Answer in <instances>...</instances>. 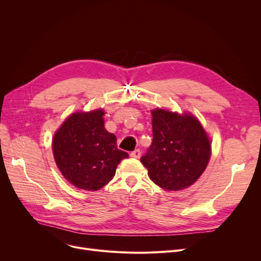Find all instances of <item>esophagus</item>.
Returning <instances> with one entry per match:
<instances>
[{
	"mask_svg": "<svg viewBox=\"0 0 261 261\" xmlns=\"http://www.w3.org/2000/svg\"><path fill=\"white\" fill-rule=\"evenodd\" d=\"M131 158H134V159H140L141 158V150L140 149H135L134 151H132L130 153Z\"/></svg>",
	"mask_w": 261,
	"mask_h": 261,
	"instance_id": "1",
	"label": "esophagus"
}]
</instances>
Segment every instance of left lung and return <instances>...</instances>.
Returning a JSON list of instances; mask_svg holds the SVG:
<instances>
[{"mask_svg":"<svg viewBox=\"0 0 261 261\" xmlns=\"http://www.w3.org/2000/svg\"><path fill=\"white\" fill-rule=\"evenodd\" d=\"M152 113V143L141 158L152 182L166 190L194 184L206 168L211 142L200 121L156 109Z\"/></svg>","mask_w":261,"mask_h":261,"instance_id":"left-lung-1","label":"left lung"}]
</instances>
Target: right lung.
I'll list each match as a JSON object with an SVG mask.
<instances>
[{
    "label": "right lung",
    "mask_w": 261,
    "mask_h": 261,
    "mask_svg": "<svg viewBox=\"0 0 261 261\" xmlns=\"http://www.w3.org/2000/svg\"><path fill=\"white\" fill-rule=\"evenodd\" d=\"M103 110L74 113L54 136L53 152L65 179L85 190H98L113 179L120 161L129 154L103 126Z\"/></svg>",
    "instance_id": "add662e5"
}]
</instances>
